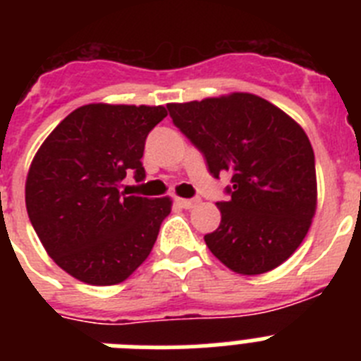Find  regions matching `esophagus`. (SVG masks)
I'll return each instance as SVG.
<instances>
[{"instance_id": "esophagus-1", "label": "esophagus", "mask_w": 361, "mask_h": 361, "mask_svg": "<svg viewBox=\"0 0 361 361\" xmlns=\"http://www.w3.org/2000/svg\"><path fill=\"white\" fill-rule=\"evenodd\" d=\"M199 202H200L199 197H193V199H175V204H177V206H180V208H184V209L195 208Z\"/></svg>"}]
</instances>
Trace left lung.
I'll list each match as a JSON object with an SVG mask.
<instances>
[{
	"label": "left lung",
	"instance_id": "1",
	"mask_svg": "<svg viewBox=\"0 0 361 361\" xmlns=\"http://www.w3.org/2000/svg\"><path fill=\"white\" fill-rule=\"evenodd\" d=\"M168 111L209 173L231 175L228 200L216 202L220 226L204 235L209 251L240 275L286 262L317 209L314 153L304 130L253 94L168 104Z\"/></svg>",
	"mask_w": 361,
	"mask_h": 361
}]
</instances>
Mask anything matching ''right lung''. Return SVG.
Wrapping results in <instances>:
<instances>
[{
    "instance_id": "obj_1",
    "label": "right lung",
    "mask_w": 361,
    "mask_h": 361,
    "mask_svg": "<svg viewBox=\"0 0 361 361\" xmlns=\"http://www.w3.org/2000/svg\"><path fill=\"white\" fill-rule=\"evenodd\" d=\"M164 106L86 104L37 149L25 186L28 219L57 266L92 286H114L146 260L171 200L126 195V173L146 178V137Z\"/></svg>"
}]
</instances>
